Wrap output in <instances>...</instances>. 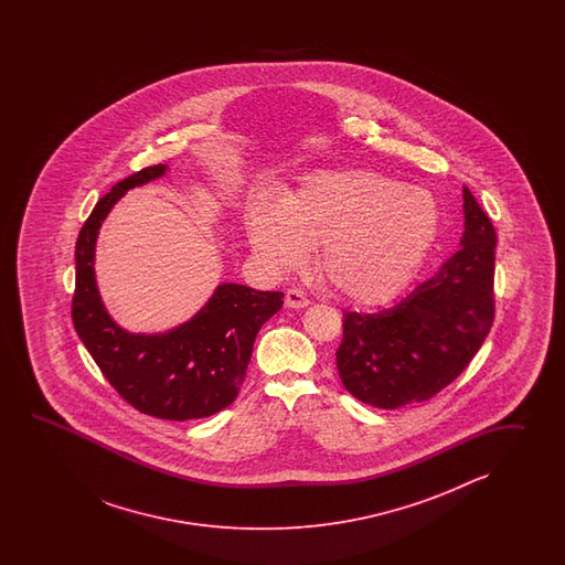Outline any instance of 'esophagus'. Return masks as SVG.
Segmentation results:
<instances>
[{
  "label": "esophagus",
  "mask_w": 565,
  "mask_h": 565,
  "mask_svg": "<svg viewBox=\"0 0 565 565\" xmlns=\"http://www.w3.org/2000/svg\"><path fill=\"white\" fill-rule=\"evenodd\" d=\"M285 305H287L288 309H302V307L309 305V299H307V295L302 290L290 288V290H287V295H285Z\"/></svg>",
  "instance_id": "obj_1"
}]
</instances>
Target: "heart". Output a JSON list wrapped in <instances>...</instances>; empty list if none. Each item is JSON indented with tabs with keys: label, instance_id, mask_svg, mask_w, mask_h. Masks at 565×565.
I'll list each match as a JSON object with an SVG mask.
<instances>
[{
	"label": "heart",
	"instance_id": "1",
	"mask_svg": "<svg viewBox=\"0 0 565 565\" xmlns=\"http://www.w3.org/2000/svg\"><path fill=\"white\" fill-rule=\"evenodd\" d=\"M434 195L373 171H321L278 205L246 214L254 256L273 273L302 265L319 246L317 273L343 299L377 305L406 287L438 234Z\"/></svg>",
	"mask_w": 565,
	"mask_h": 565
}]
</instances>
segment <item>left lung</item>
Instances as JSON below:
<instances>
[{"label": "left lung", "mask_w": 565, "mask_h": 565, "mask_svg": "<svg viewBox=\"0 0 565 565\" xmlns=\"http://www.w3.org/2000/svg\"><path fill=\"white\" fill-rule=\"evenodd\" d=\"M460 250L394 307L343 312L337 370L351 396L375 408L424 402L455 382L494 319L497 232L479 202L462 188Z\"/></svg>", "instance_id": "obj_1"}]
</instances>
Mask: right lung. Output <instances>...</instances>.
<instances>
[{
    "label": "right lung",
    "instance_id": "right-lung-1",
    "mask_svg": "<svg viewBox=\"0 0 565 565\" xmlns=\"http://www.w3.org/2000/svg\"><path fill=\"white\" fill-rule=\"evenodd\" d=\"M166 173L161 163L141 169L98 200L76 241L73 321L108 384L132 408L163 420H195L236 399L254 339L285 295L224 282L192 319L163 333H131L108 315L96 287L98 230L125 193Z\"/></svg>",
    "mask_w": 565,
    "mask_h": 565
}]
</instances>
